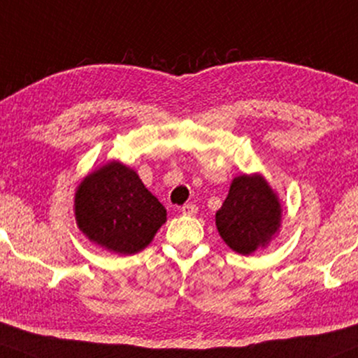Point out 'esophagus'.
Masks as SVG:
<instances>
[{"label":"esophagus","mask_w":358,"mask_h":358,"mask_svg":"<svg viewBox=\"0 0 358 358\" xmlns=\"http://www.w3.org/2000/svg\"><path fill=\"white\" fill-rule=\"evenodd\" d=\"M196 211H198V206L193 205V203H187V205L182 206V213H183V215L192 216V215H194V213H196Z\"/></svg>","instance_id":"34e87169"}]
</instances>
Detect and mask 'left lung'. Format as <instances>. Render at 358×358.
<instances>
[{"label": "left lung", "mask_w": 358, "mask_h": 358, "mask_svg": "<svg viewBox=\"0 0 358 358\" xmlns=\"http://www.w3.org/2000/svg\"><path fill=\"white\" fill-rule=\"evenodd\" d=\"M280 213L278 196L261 175H241L216 211V228L233 251L251 255L278 231Z\"/></svg>", "instance_id": "obj_1"}]
</instances>
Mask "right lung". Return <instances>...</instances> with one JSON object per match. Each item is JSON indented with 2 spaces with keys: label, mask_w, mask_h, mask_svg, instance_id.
Returning <instances> with one entry per match:
<instances>
[{
  "label": "right lung",
  "mask_w": 358,
  "mask_h": 358,
  "mask_svg": "<svg viewBox=\"0 0 358 358\" xmlns=\"http://www.w3.org/2000/svg\"><path fill=\"white\" fill-rule=\"evenodd\" d=\"M74 206L80 231L119 255L142 251L166 221L165 206L134 170L119 162L85 176Z\"/></svg>",
  "instance_id": "right-lung-1"
}]
</instances>
